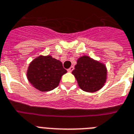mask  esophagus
Masks as SVG:
<instances>
[{
  "instance_id": "obj_1",
  "label": "esophagus",
  "mask_w": 134,
  "mask_h": 134,
  "mask_svg": "<svg viewBox=\"0 0 134 134\" xmlns=\"http://www.w3.org/2000/svg\"><path fill=\"white\" fill-rule=\"evenodd\" d=\"M74 69H75V68H74V66H71V67H70V68H69V69H68V72H72Z\"/></svg>"
}]
</instances>
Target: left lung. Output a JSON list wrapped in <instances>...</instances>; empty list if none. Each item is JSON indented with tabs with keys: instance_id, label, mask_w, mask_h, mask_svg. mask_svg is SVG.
<instances>
[{
	"instance_id": "left-lung-1",
	"label": "left lung",
	"mask_w": 134,
	"mask_h": 134,
	"mask_svg": "<svg viewBox=\"0 0 134 134\" xmlns=\"http://www.w3.org/2000/svg\"><path fill=\"white\" fill-rule=\"evenodd\" d=\"M72 73L81 90L90 93L102 89L107 79V69L104 64L87 55L77 59Z\"/></svg>"
}]
</instances>
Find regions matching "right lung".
Listing matches in <instances>:
<instances>
[{
  "label": "right lung",
  "mask_w": 134,
  "mask_h": 134,
  "mask_svg": "<svg viewBox=\"0 0 134 134\" xmlns=\"http://www.w3.org/2000/svg\"><path fill=\"white\" fill-rule=\"evenodd\" d=\"M67 72L62 63L51 55H40L30 63L27 79L41 91H49L59 85L62 76Z\"/></svg>",
  "instance_id": "obj_1"
}]
</instances>
